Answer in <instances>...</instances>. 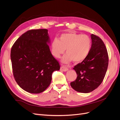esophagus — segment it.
Masks as SVG:
<instances>
[{"label":"esophagus","mask_w":120,"mask_h":120,"mask_svg":"<svg viewBox=\"0 0 120 120\" xmlns=\"http://www.w3.org/2000/svg\"><path fill=\"white\" fill-rule=\"evenodd\" d=\"M68 68L64 66H62L60 68V70L63 71H68Z\"/></svg>","instance_id":"obj_1"}]
</instances>
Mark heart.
Masks as SVG:
<instances>
[{"instance_id":"b5f03b06","label":"heart","mask_w":120,"mask_h":120,"mask_svg":"<svg viewBox=\"0 0 120 120\" xmlns=\"http://www.w3.org/2000/svg\"><path fill=\"white\" fill-rule=\"evenodd\" d=\"M92 41L88 35L68 32L61 34L59 39L54 38L51 45L52 55L60 58L66 49L67 54L63 57L62 61L68 63H81L85 60L90 51Z\"/></svg>"}]
</instances>
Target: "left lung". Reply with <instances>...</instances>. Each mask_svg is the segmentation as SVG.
Listing matches in <instances>:
<instances>
[{
	"mask_svg": "<svg viewBox=\"0 0 120 120\" xmlns=\"http://www.w3.org/2000/svg\"><path fill=\"white\" fill-rule=\"evenodd\" d=\"M92 48L88 56L73 68L77 78L71 82L72 88L83 93H90L97 89L106 75L109 56L107 49L102 40L91 34Z\"/></svg>",
	"mask_w": 120,
	"mask_h": 120,
	"instance_id": "obj_1",
	"label": "left lung"
}]
</instances>
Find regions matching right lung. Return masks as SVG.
Wrapping results in <instances>:
<instances>
[{
    "label": "right lung",
    "instance_id": "right-lung-1",
    "mask_svg": "<svg viewBox=\"0 0 120 120\" xmlns=\"http://www.w3.org/2000/svg\"><path fill=\"white\" fill-rule=\"evenodd\" d=\"M46 29L30 30L21 35L11 49L13 74L21 89L38 94L48 88L52 72L60 65L50 51Z\"/></svg>",
    "mask_w": 120,
    "mask_h": 120
}]
</instances>
